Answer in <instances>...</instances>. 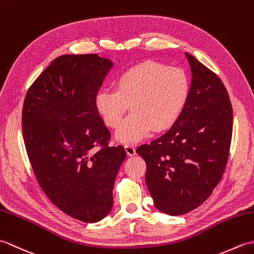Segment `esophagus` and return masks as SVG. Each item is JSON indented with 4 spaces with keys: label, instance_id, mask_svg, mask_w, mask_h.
<instances>
[{
    "label": "esophagus",
    "instance_id": "34e87169",
    "mask_svg": "<svg viewBox=\"0 0 254 254\" xmlns=\"http://www.w3.org/2000/svg\"><path fill=\"white\" fill-rule=\"evenodd\" d=\"M124 148H126V152L128 156H134L136 154V148L132 144H127L126 146H124Z\"/></svg>",
    "mask_w": 254,
    "mask_h": 254
}]
</instances>
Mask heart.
<instances>
[{"mask_svg": "<svg viewBox=\"0 0 254 254\" xmlns=\"http://www.w3.org/2000/svg\"><path fill=\"white\" fill-rule=\"evenodd\" d=\"M189 80L179 67L145 61L121 73L115 90L101 89L95 107L107 127L117 128L131 106V116L116 133L124 144L142 141L155 130L163 131L179 118L188 99Z\"/></svg>", "mask_w": 254, "mask_h": 254, "instance_id": "1", "label": "heart"}]
</instances>
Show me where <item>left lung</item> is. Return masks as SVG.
I'll return each instance as SVG.
<instances>
[{
	"label": "left lung",
	"mask_w": 254,
	"mask_h": 254,
	"mask_svg": "<svg viewBox=\"0 0 254 254\" xmlns=\"http://www.w3.org/2000/svg\"><path fill=\"white\" fill-rule=\"evenodd\" d=\"M192 80L188 99L168 131L136 152L146 163L154 205L172 216L206 201L222 179L233 135V107L222 80L186 53Z\"/></svg>",
	"instance_id": "1"
}]
</instances>
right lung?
Returning <instances> with one entry per match:
<instances>
[{
	"label": "right lung",
	"instance_id": "obj_1",
	"mask_svg": "<svg viewBox=\"0 0 254 254\" xmlns=\"http://www.w3.org/2000/svg\"><path fill=\"white\" fill-rule=\"evenodd\" d=\"M113 63L96 53L55 59L27 91L21 116L27 155L42 191L80 222L110 213L113 185L127 157L109 146L95 98Z\"/></svg>",
	"mask_w": 254,
	"mask_h": 254
}]
</instances>
